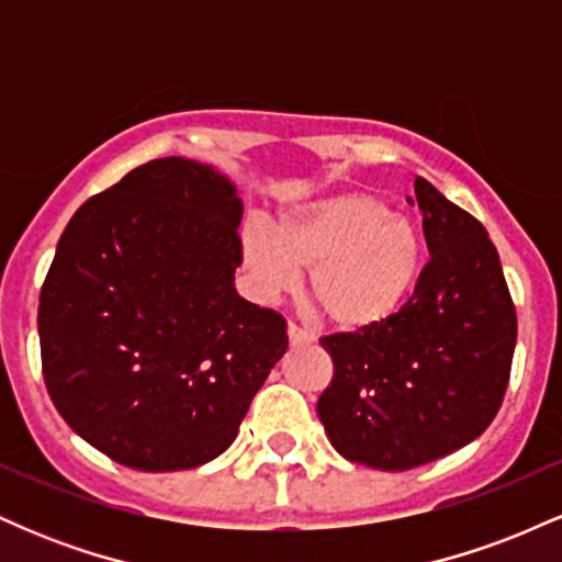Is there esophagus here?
Returning a JSON list of instances; mask_svg holds the SVG:
<instances>
[{"label": "esophagus", "instance_id": "esophagus-1", "mask_svg": "<svg viewBox=\"0 0 562 562\" xmlns=\"http://www.w3.org/2000/svg\"><path fill=\"white\" fill-rule=\"evenodd\" d=\"M288 340H290V348H303V346L314 344L312 335H308L306 330H301V327H295V325L288 327Z\"/></svg>", "mask_w": 562, "mask_h": 562}]
</instances>
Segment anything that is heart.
<instances>
[{
	"mask_svg": "<svg viewBox=\"0 0 562 562\" xmlns=\"http://www.w3.org/2000/svg\"><path fill=\"white\" fill-rule=\"evenodd\" d=\"M243 256L263 293L308 272V295L344 333L389 322L412 299L428 259L423 227L370 192H335L293 205L274 232L243 229Z\"/></svg>",
	"mask_w": 562,
	"mask_h": 562,
	"instance_id": "b5f03b06",
	"label": "heart"
}]
</instances>
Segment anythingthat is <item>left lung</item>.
<instances>
[{"instance_id": "left-lung-1", "label": "left lung", "mask_w": 562, "mask_h": 562, "mask_svg": "<svg viewBox=\"0 0 562 562\" xmlns=\"http://www.w3.org/2000/svg\"><path fill=\"white\" fill-rule=\"evenodd\" d=\"M406 200L430 250L420 285L383 325L322 340L335 375L317 402L335 451L389 473L441 460L492 425L518 338L483 224L423 177Z\"/></svg>"}]
</instances>
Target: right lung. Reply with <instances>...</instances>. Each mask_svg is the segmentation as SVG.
<instances>
[{"mask_svg":"<svg viewBox=\"0 0 562 562\" xmlns=\"http://www.w3.org/2000/svg\"><path fill=\"white\" fill-rule=\"evenodd\" d=\"M243 200L227 173L158 158L89 198L38 299L44 383L83 441L147 473L216 460L285 319L237 295Z\"/></svg>","mask_w":562,"mask_h":562,"instance_id":"1","label":"right lung"}]
</instances>
